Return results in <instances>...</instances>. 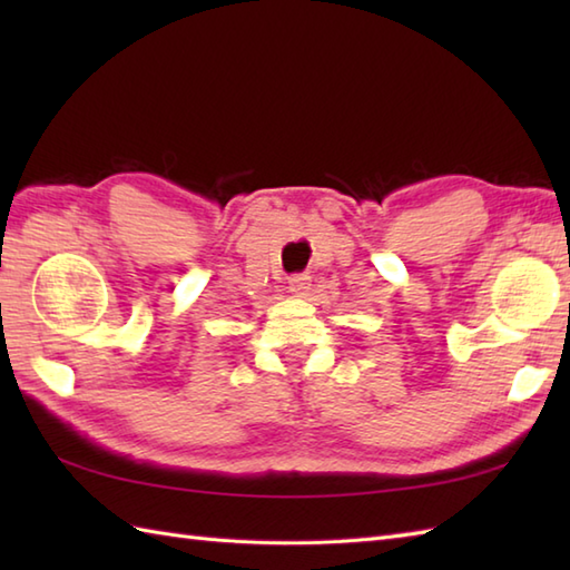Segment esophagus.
<instances>
[{"label": "esophagus", "mask_w": 570, "mask_h": 570, "mask_svg": "<svg viewBox=\"0 0 570 570\" xmlns=\"http://www.w3.org/2000/svg\"><path fill=\"white\" fill-rule=\"evenodd\" d=\"M288 292H292L294 296H308V292H311V276L308 274L288 276Z\"/></svg>", "instance_id": "1"}]
</instances>
